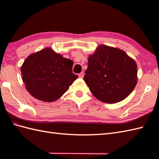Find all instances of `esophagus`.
<instances>
[{"label":"esophagus","mask_w":159,"mask_h":159,"mask_svg":"<svg viewBox=\"0 0 159 159\" xmlns=\"http://www.w3.org/2000/svg\"><path fill=\"white\" fill-rule=\"evenodd\" d=\"M79 76L80 77V78H83V76H84V73L82 72H80V74H79Z\"/></svg>","instance_id":"1"}]
</instances>
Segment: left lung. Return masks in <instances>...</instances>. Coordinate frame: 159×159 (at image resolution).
<instances>
[{"label":"left lung","instance_id":"1","mask_svg":"<svg viewBox=\"0 0 159 159\" xmlns=\"http://www.w3.org/2000/svg\"><path fill=\"white\" fill-rule=\"evenodd\" d=\"M137 66L124 50L100 45L89 55L83 80L98 100L116 103L130 95L137 83Z\"/></svg>","mask_w":159,"mask_h":159}]
</instances>
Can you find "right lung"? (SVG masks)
<instances>
[{
  "label": "right lung",
  "mask_w": 159,
  "mask_h": 159,
  "mask_svg": "<svg viewBox=\"0 0 159 159\" xmlns=\"http://www.w3.org/2000/svg\"><path fill=\"white\" fill-rule=\"evenodd\" d=\"M72 66V60L46 48L30 55L20 70L26 89L33 97L43 102H53L77 79Z\"/></svg>",
  "instance_id": "1"
}]
</instances>
